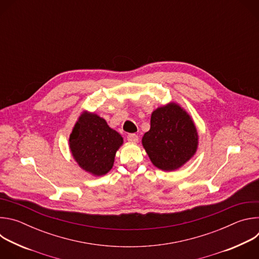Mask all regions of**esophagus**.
I'll return each mask as SVG.
<instances>
[{
	"mask_svg": "<svg viewBox=\"0 0 259 259\" xmlns=\"http://www.w3.org/2000/svg\"><path fill=\"white\" fill-rule=\"evenodd\" d=\"M127 139L131 142H137L138 141V136L135 133H130L127 135Z\"/></svg>",
	"mask_w": 259,
	"mask_h": 259,
	"instance_id": "esophagus-1",
	"label": "esophagus"
}]
</instances>
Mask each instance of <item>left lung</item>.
<instances>
[{"mask_svg":"<svg viewBox=\"0 0 259 259\" xmlns=\"http://www.w3.org/2000/svg\"><path fill=\"white\" fill-rule=\"evenodd\" d=\"M141 142L157 168L174 171L195 156L199 135L186 109L170 102L154 110L151 129L144 133Z\"/></svg>","mask_w":259,"mask_h":259,"instance_id":"8db88e82","label":"left lung"}]
</instances>
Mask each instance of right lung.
Here are the masks:
<instances>
[{
  "mask_svg": "<svg viewBox=\"0 0 259 259\" xmlns=\"http://www.w3.org/2000/svg\"><path fill=\"white\" fill-rule=\"evenodd\" d=\"M68 141L78 165L94 176H102L113 168L123 137L104 119L85 110L73 126Z\"/></svg>",
  "mask_w": 259,
  "mask_h": 259,
  "instance_id": "obj_1",
  "label": "right lung"
}]
</instances>
